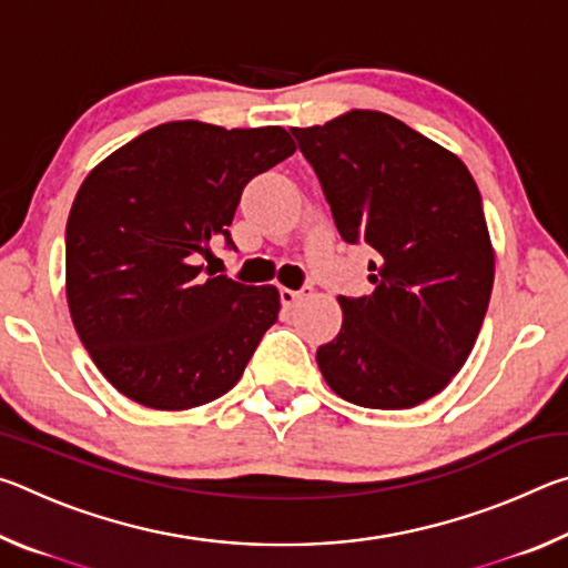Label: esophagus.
<instances>
[{"label": "esophagus", "instance_id": "34e87169", "mask_svg": "<svg viewBox=\"0 0 568 568\" xmlns=\"http://www.w3.org/2000/svg\"><path fill=\"white\" fill-rule=\"evenodd\" d=\"M307 293H311V287H301V291H291V287H283L281 303H283V307H295L297 301H303Z\"/></svg>", "mask_w": 568, "mask_h": 568}]
</instances>
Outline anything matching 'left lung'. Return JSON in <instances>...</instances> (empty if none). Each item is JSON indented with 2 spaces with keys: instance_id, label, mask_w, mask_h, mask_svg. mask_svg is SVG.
I'll return each mask as SVG.
<instances>
[{
  "instance_id": "obj_1",
  "label": "left lung",
  "mask_w": 568,
  "mask_h": 568,
  "mask_svg": "<svg viewBox=\"0 0 568 568\" xmlns=\"http://www.w3.org/2000/svg\"><path fill=\"white\" fill-rule=\"evenodd\" d=\"M345 243H368L373 293L341 295V333L315 353L341 398L398 410L444 390L494 287L480 192L454 152L376 110L293 128Z\"/></svg>"
}]
</instances>
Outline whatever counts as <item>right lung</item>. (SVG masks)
I'll return each mask as SVG.
<instances>
[{
    "label": "right lung",
    "instance_id": "add662e5",
    "mask_svg": "<svg viewBox=\"0 0 568 568\" xmlns=\"http://www.w3.org/2000/svg\"><path fill=\"white\" fill-rule=\"evenodd\" d=\"M283 128L158 124L102 160L67 220V305L94 365L122 396L185 410L223 396L277 321L275 285L197 265L243 187L291 158Z\"/></svg>",
    "mask_w": 568,
    "mask_h": 568
}]
</instances>
